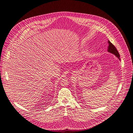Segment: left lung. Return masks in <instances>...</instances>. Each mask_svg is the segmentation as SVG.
I'll return each instance as SVG.
<instances>
[{"label": "left lung", "mask_w": 133, "mask_h": 133, "mask_svg": "<svg viewBox=\"0 0 133 133\" xmlns=\"http://www.w3.org/2000/svg\"><path fill=\"white\" fill-rule=\"evenodd\" d=\"M108 43H109V46H108V51L110 53H111L114 54L116 57H117L120 60V54H119L118 50H117L116 48L115 47L114 45L110 41H108Z\"/></svg>", "instance_id": "left-lung-1"}]
</instances>
